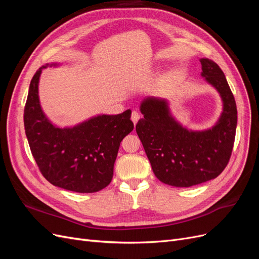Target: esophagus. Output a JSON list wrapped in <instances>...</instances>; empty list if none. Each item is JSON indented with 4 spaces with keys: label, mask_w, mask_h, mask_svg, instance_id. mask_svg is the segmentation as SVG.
Wrapping results in <instances>:
<instances>
[{
    "label": "esophagus",
    "mask_w": 259,
    "mask_h": 259,
    "mask_svg": "<svg viewBox=\"0 0 259 259\" xmlns=\"http://www.w3.org/2000/svg\"><path fill=\"white\" fill-rule=\"evenodd\" d=\"M139 119H140V114L137 111H133L132 112V121H133V123L136 124Z\"/></svg>",
    "instance_id": "obj_1"
}]
</instances>
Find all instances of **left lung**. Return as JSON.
Listing matches in <instances>:
<instances>
[{
    "label": "left lung",
    "instance_id": "1",
    "mask_svg": "<svg viewBox=\"0 0 259 259\" xmlns=\"http://www.w3.org/2000/svg\"><path fill=\"white\" fill-rule=\"evenodd\" d=\"M201 75L217 90L223 112L205 131L183 127L169 112L165 99L147 97L140 104L144 114L137 135L154 175L174 187H191L216 178L227 166L236 137L238 112L233 94L223 70L213 60L200 59Z\"/></svg>",
    "mask_w": 259,
    "mask_h": 259
}]
</instances>
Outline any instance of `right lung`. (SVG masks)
<instances>
[{
  "instance_id": "obj_1",
  "label": "right lung",
  "mask_w": 259,
  "mask_h": 259,
  "mask_svg": "<svg viewBox=\"0 0 259 259\" xmlns=\"http://www.w3.org/2000/svg\"><path fill=\"white\" fill-rule=\"evenodd\" d=\"M49 66L57 64H48L35 72L23 112L31 152L52 185L80 193L97 192L110 184L120 144L134 128L132 111L93 116L73 127L55 126L38 99V80Z\"/></svg>"
}]
</instances>
